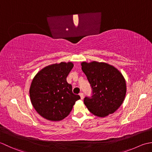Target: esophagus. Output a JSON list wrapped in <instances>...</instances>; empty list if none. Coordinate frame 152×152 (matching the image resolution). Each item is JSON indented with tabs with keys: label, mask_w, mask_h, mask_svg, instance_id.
Masks as SVG:
<instances>
[{
	"label": "esophagus",
	"mask_w": 152,
	"mask_h": 152,
	"mask_svg": "<svg viewBox=\"0 0 152 152\" xmlns=\"http://www.w3.org/2000/svg\"><path fill=\"white\" fill-rule=\"evenodd\" d=\"M79 96H80V99H81V100H83V99L84 98V95H83V93H82V92H80V93L79 94Z\"/></svg>",
	"instance_id": "1"
}]
</instances>
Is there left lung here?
I'll return each instance as SVG.
<instances>
[{"instance_id": "left-lung-1", "label": "left lung", "mask_w": 152, "mask_h": 152, "mask_svg": "<svg viewBox=\"0 0 152 152\" xmlns=\"http://www.w3.org/2000/svg\"><path fill=\"white\" fill-rule=\"evenodd\" d=\"M81 66L92 90V96L84 98L88 110L100 117L115 112L121 106L126 95V81L122 73L104 62L83 61Z\"/></svg>"}]
</instances>
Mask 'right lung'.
Instances as JSON below:
<instances>
[{
	"label": "right lung",
	"instance_id": "1",
	"mask_svg": "<svg viewBox=\"0 0 152 152\" xmlns=\"http://www.w3.org/2000/svg\"><path fill=\"white\" fill-rule=\"evenodd\" d=\"M73 67L72 62L54 64L43 68L34 77L29 88L33 107L49 121L64 119L72 110L79 95L72 92L66 78Z\"/></svg>",
	"mask_w": 152,
	"mask_h": 152
}]
</instances>
